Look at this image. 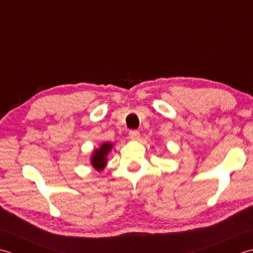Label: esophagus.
Segmentation results:
<instances>
[{
  "label": "esophagus",
  "instance_id": "obj_1",
  "mask_svg": "<svg viewBox=\"0 0 253 253\" xmlns=\"http://www.w3.org/2000/svg\"><path fill=\"white\" fill-rule=\"evenodd\" d=\"M128 137H130L132 141H136L140 138V132H138L137 130H131L130 132H128Z\"/></svg>",
  "mask_w": 253,
  "mask_h": 253
}]
</instances>
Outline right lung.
I'll use <instances>...</instances> for the list:
<instances>
[{"label": "right lung", "mask_w": 253, "mask_h": 253, "mask_svg": "<svg viewBox=\"0 0 253 253\" xmlns=\"http://www.w3.org/2000/svg\"><path fill=\"white\" fill-rule=\"evenodd\" d=\"M112 147L111 144L105 143L102 144L99 149H96L94 152V155L91 157V165L92 167L97 170H102L105 168V165L107 162V154Z\"/></svg>", "instance_id": "1"}]
</instances>
